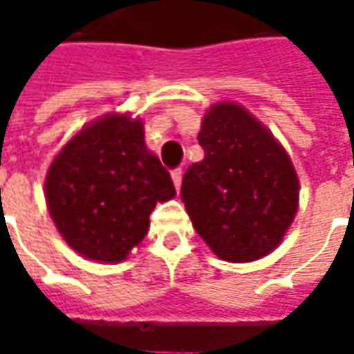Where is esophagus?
<instances>
[{
  "label": "esophagus",
  "instance_id": "1",
  "mask_svg": "<svg viewBox=\"0 0 354 354\" xmlns=\"http://www.w3.org/2000/svg\"><path fill=\"white\" fill-rule=\"evenodd\" d=\"M172 182H174V187L180 192V187H182V169L172 170Z\"/></svg>",
  "mask_w": 354,
  "mask_h": 354
}]
</instances>
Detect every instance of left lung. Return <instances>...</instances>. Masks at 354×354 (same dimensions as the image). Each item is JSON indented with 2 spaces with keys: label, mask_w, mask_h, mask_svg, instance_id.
Masks as SVG:
<instances>
[{
  "label": "left lung",
  "mask_w": 354,
  "mask_h": 354,
  "mask_svg": "<svg viewBox=\"0 0 354 354\" xmlns=\"http://www.w3.org/2000/svg\"><path fill=\"white\" fill-rule=\"evenodd\" d=\"M197 138L205 159L182 180L193 227L222 260H260L296 216L299 182L288 153L233 102L208 109Z\"/></svg>",
  "instance_id": "left-lung-1"
}]
</instances>
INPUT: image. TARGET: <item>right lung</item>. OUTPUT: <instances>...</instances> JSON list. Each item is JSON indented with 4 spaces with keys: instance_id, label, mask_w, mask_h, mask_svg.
Here are the masks:
<instances>
[{
    "instance_id": "1",
    "label": "right lung",
    "mask_w": 354,
    "mask_h": 354,
    "mask_svg": "<svg viewBox=\"0 0 354 354\" xmlns=\"http://www.w3.org/2000/svg\"><path fill=\"white\" fill-rule=\"evenodd\" d=\"M45 195L53 222L75 252L117 263L147 235L155 205L176 189L147 151L142 121L108 115L62 147L47 172Z\"/></svg>"
}]
</instances>
